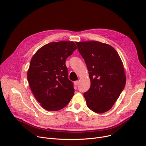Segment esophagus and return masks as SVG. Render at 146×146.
Returning a JSON list of instances; mask_svg holds the SVG:
<instances>
[{
    "instance_id": "34e87169",
    "label": "esophagus",
    "mask_w": 146,
    "mask_h": 146,
    "mask_svg": "<svg viewBox=\"0 0 146 146\" xmlns=\"http://www.w3.org/2000/svg\"><path fill=\"white\" fill-rule=\"evenodd\" d=\"M74 84H75L76 86H77V85L78 84L79 81H75L74 82Z\"/></svg>"
}]
</instances>
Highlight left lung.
Wrapping results in <instances>:
<instances>
[{
    "instance_id": "1",
    "label": "left lung",
    "mask_w": 146,
    "mask_h": 146,
    "mask_svg": "<svg viewBox=\"0 0 146 146\" xmlns=\"http://www.w3.org/2000/svg\"><path fill=\"white\" fill-rule=\"evenodd\" d=\"M84 58L91 81L84 93L87 106L97 113L109 110L119 98L126 83L121 59L111 46L96 41L76 42Z\"/></svg>"
}]
</instances>
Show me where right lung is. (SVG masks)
<instances>
[{"mask_svg": "<svg viewBox=\"0 0 146 146\" xmlns=\"http://www.w3.org/2000/svg\"><path fill=\"white\" fill-rule=\"evenodd\" d=\"M76 49L73 41L52 42L38 50L31 60L27 73L31 90L48 111L63 109L74 95V84L68 78L65 63Z\"/></svg>", "mask_w": 146, "mask_h": 146, "instance_id": "right-lung-1", "label": "right lung"}]
</instances>
